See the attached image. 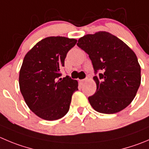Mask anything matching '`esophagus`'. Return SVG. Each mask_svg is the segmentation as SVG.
Listing matches in <instances>:
<instances>
[{"label":"esophagus","instance_id":"obj_1","mask_svg":"<svg viewBox=\"0 0 149 149\" xmlns=\"http://www.w3.org/2000/svg\"><path fill=\"white\" fill-rule=\"evenodd\" d=\"M86 80H87V78H86V79H83V80H80V83H81V84H83V83H84L86 81Z\"/></svg>","mask_w":149,"mask_h":149}]
</instances>
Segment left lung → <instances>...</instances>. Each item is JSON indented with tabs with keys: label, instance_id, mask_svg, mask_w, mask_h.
Returning <instances> with one entry per match:
<instances>
[{
	"label": "left lung",
	"instance_id": "8db88e82",
	"mask_svg": "<svg viewBox=\"0 0 149 149\" xmlns=\"http://www.w3.org/2000/svg\"><path fill=\"white\" fill-rule=\"evenodd\" d=\"M77 45L88 55L94 70L97 91L88 98L92 107L105 114L126 108L141 85V66L135 53L105 31L86 35Z\"/></svg>",
	"mask_w": 149,
	"mask_h": 149
}]
</instances>
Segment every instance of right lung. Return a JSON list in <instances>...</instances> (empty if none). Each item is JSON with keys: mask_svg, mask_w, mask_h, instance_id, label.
<instances>
[{"mask_svg": "<svg viewBox=\"0 0 149 149\" xmlns=\"http://www.w3.org/2000/svg\"><path fill=\"white\" fill-rule=\"evenodd\" d=\"M74 39L49 36L42 39L24 58L19 76L21 93L31 110L39 118L54 121L69 110L78 83L69 76L60 78L67 52Z\"/></svg>", "mask_w": 149, "mask_h": 149, "instance_id": "right-lung-1", "label": "right lung"}]
</instances>
